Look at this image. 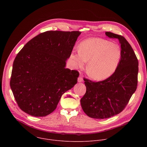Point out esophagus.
Returning <instances> with one entry per match:
<instances>
[{"label": "esophagus", "instance_id": "esophagus-1", "mask_svg": "<svg viewBox=\"0 0 147 147\" xmlns=\"http://www.w3.org/2000/svg\"><path fill=\"white\" fill-rule=\"evenodd\" d=\"M82 81H83L82 77V76H80L78 78V82H82Z\"/></svg>", "mask_w": 147, "mask_h": 147}]
</instances>
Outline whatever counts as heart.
<instances>
[{
    "label": "heart",
    "instance_id": "1",
    "mask_svg": "<svg viewBox=\"0 0 147 147\" xmlns=\"http://www.w3.org/2000/svg\"><path fill=\"white\" fill-rule=\"evenodd\" d=\"M70 58L76 67L82 68L88 61L87 73L95 80L111 77L117 70L121 58L119 45L100 38H88L79 45V49L72 51Z\"/></svg>",
    "mask_w": 147,
    "mask_h": 147
}]
</instances>
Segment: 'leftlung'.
Listing matches in <instances>:
<instances>
[{"label":"left lung","mask_w":147,"mask_h":147,"mask_svg":"<svg viewBox=\"0 0 147 147\" xmlns=\"http://www.w3.org/2000/svg\"><path fill=\"white\" fill-rule=\"evenodd\" d=\"M109 38H117L121 58L116 71L102 81L84 78L86 92L81 99L83 111L89 117L103 119L120 113L127 105L137 86L138 61L127 40L123 36L106 32Z\"/></svg>","instance_id":"left-lung-1"}]
</instances>
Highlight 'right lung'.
I'll return each instance as SVG.
<instances>
[{"label":"right lung","mask_w":147,"mask_h":147,"mask_svg":"<svg viewBox=\"0 0 147 147\" xmlns=\"http://www.w3.org/2000/svg\"><path fill=\"white\" fill-rule=\"evenodd\" d=\"M79 31H49L33 38L16 56L10 85L19 108L35 117L56 108L61 95L77 82L79 73L66 69Z\"/></svg>","instance_id":"right-lung-1"}]
</instances>
